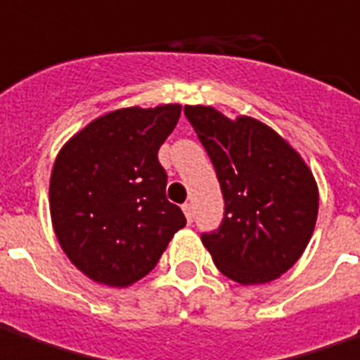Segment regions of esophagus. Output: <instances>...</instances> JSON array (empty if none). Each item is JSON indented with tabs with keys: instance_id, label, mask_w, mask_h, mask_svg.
<instances>
[{
	"instance_id": "1",
	"label": "esophagus",
	"mask_w": 360,
	"mask_h": 360,
	"mask_svg": "<svg viewBox=\"0 0 360 360\" xmlns=\"http://www.w3.org/2000/svg\"><path fill=\"white\" fill-rule=\"evenodd\" d=\"M182 212H184L186 219H188V221H192V219H194V207H192V204L182 205Z\"/></svg>"
}]
</instances>
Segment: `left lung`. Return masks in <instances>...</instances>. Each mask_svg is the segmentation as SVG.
I'll use <instances>...</instances> for the list:
<instances>
[{
  "mask_svg": "<svg viewBox=\"0 0 360 360\" xmlns=\"http://www.w3.org/2000/svg\"><path fill=\"white\" fill-rule=\"evenodd\" d=\"M184 113L212 158L225 213L202 243L227 278L266 284L292 269L316 227V178L298 150L262 121L229 119L212 105Z\"/></svg>",
  "mask_w": 360,
  "mask_h": 360,
  "instance_id": "left-lung-1",
  "label": "left lung"
}]
</instances>
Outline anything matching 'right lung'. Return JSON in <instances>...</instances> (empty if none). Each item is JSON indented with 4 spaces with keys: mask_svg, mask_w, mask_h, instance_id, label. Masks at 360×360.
Segmentation results:
<instances>
[{
    "mask_svg": "<svg viewBox=\"0 0 360 360\" xmlns=\"http://www.w3.org/2000/svg\"><path fill=\"white\" fill-rule=\"evenodd\" d=\"M182 105L121 108L64 143L51 174V219L62 251L98 284L127 288L155 269L186 225L166 200L158 148Z\"/></svg>",
    "mask_w": 360,
    "mask_h": 360,
    "instance_id": "1",
    "label": "right lung"
}]
</instances>
